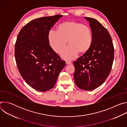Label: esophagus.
<instances>
[{
  "label": "esophagus",
  "mask_w": 127,
  "mask_h": 127,
  "mask_svg": "<svg viewBox=\"0 0 127 127\" xmlns=\"http://www.w3.org/2000/svg\"><path fill=\"white\" fill-rule=\"evenodd\" d=\"M66 64L67 65H69V64H72V63L69 61H66Z\"/></svg>",
  "instance_id": "esophagus-1"
}]
</instances>
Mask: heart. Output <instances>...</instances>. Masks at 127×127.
<instances>
[{"mask_svg": "<svg viewBox=\"0 0 127 127\" xmlns=\"http://www.w3.org/2000/svg\"><path fill=\"white\" fill-rule=\"evenodd\" d=\"M50 46L56 53L59 54L67 44L68 46L61 53L62 58L72 60L78 53L84 54L91 48L93 38L92 30L83 24L69 21L60 24L57 31L51 30L48 34Z\"/></svg>", "mask_w": 127, "mask_h": 127, "instance_id": "obj_1", "label": "heart"}]
</instances>
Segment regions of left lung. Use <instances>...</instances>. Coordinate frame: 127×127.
<instances>
[{"mask_svg": "<svg viewBox=\"0 0 127 127\" xmlns=\"http://www.w3.org/2000/svg\"><path fill=\"white\" fill-rule=\"evenodd\" d=\"M89 23L93 41L89 50L73 62L74 79L79 88L90 91L100 86L109 75L114 48L109 32L96 20L85 17Z\"/></svg>", "mask_w": 127, "mask_h": 127, "instance_id": "obj_1", "label": "left lung"}]
</instances>
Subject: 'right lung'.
<instances>
[{
  "label": "right lung",
  "mask_w": 127,
  "mask_h": 127,
  "mask_svg": "<svg viewBox=\"0 0 127 127\" xmlns=\"http://www.w3.org/2000/svg\"><path fill=\"white\" fill-rule=\"evenodd\" d=\"M62 15L34 19L20 31L14 56L20 73L31 87L45 92L54 87L66 65L50 46L48 34Z\"/></svg>",
  "instance_id": "add662e5"
}]
</instances>
